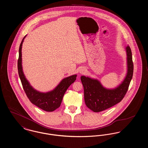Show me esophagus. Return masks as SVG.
<instances>
[{
	"label": "esophagus",
	"mask_w": 148,
	"mask_h": 148,
	"mask_svg": "<svg viewBox=\"0 0 148 148\" xmlns=\"http://www.w3.org/2000/svg\"><path fill=\"white\" fill-rule=\"evenodd\" d=\"M85 71V69L84 68H80V69L79 71L80 74H83V73H84Z\"/></svg>",
	"instance_id": "1"
}]
</instances>
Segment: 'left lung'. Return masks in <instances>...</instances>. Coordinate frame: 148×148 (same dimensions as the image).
<instances>
[{
	"mask_svg": "<svg viewBox=\"0 0 148 148\" xmlns=\"http://www.w3.org/2000/svg\"><path fill=\"white\" fill-rule=\"evenodd\" d=\"M127 56V73L124 80L114 89L104 88L98 79L81 77L84 87V100L86 106L94 112H100L112 107L121 101L127 93L133 77L134 65L132 50L125 48Z\"/></svg>",
	"mask_w": 148,
	"mask_h": 148,
	"instance_id": "left-lung-1",
	"label": "left lung"
}]
</instances>
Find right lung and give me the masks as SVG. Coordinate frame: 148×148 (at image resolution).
I'll return each mask as SVG.
<instances>
[{
  "mask_svg": "<svg viewBox=\"0 0 148 148\" xmlns=\"http://www.w3.org/2000/svg\"><path fill=\"white\" fill-rule=\"evenodd\" d=\"M25 35L21 41L19 49L18 70L24 92L30 102L46 112H53L58 108L62 103L64 95L69 86L77 79V75H73L63 79L53 90L47 92L37 91L31 86L24 75L22 68L21 48Z\"/></svg>",
  "mask_w": 148,
  "mask_h": 148,
  "instance_id": "1",
  "label": "right lung"
}]
</instances>
